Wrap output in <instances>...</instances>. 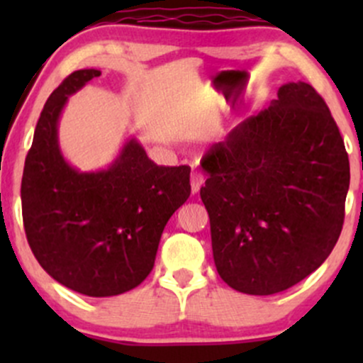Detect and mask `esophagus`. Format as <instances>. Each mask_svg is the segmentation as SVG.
Instances as JSON below:
<instances>
[{
	"instance_id": "obj_1",
	"label": "esophagus",
	"mask_w": 363,
	"mask_h": 363,
	"mask_svg": "<svg viewBox=\"0 0 363 363\" xmlns=\"http://www.w3.org/2000/svg\"><path fill=\"white\" fill-rule=\"evenodd\" d=\"M201 186H203L201 174H198V172L191 174V193L198 194L199 189H201Z\"/></svg>"
}]
</instances>
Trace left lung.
<instances>
[{
	"label": "left lung",
	"mask_w": 363,
	"mask_h": 363,
	"mask_svg": "<svg viewBox=\"0 0 363 363\" xmlns=\"http://www.w3.org/2000/svg\"><path fill=\"white\" fill-rule=\"evenodd\" d=\"M216 272L249 295L309 277L338 242L350 162L326 102L289 82L264 111L232 129L203 160Z\"/></svg>",
	"instance_id": "1"
}]
</instances>
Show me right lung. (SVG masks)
<instances>
[{"mask_svg": "<svg viewBox=\"0 0 363 363\" xmlns=\"http://www.w3.org/2000/svg\"><path fill=\"white\" fill-rule=\"evenodd\" d=\"M97 77L101 69H78L45 102L25 158L22 213L49 277L82 295L112 297L152 272L165 225L191 194V169L153 164L135 136L106 169L73 167L60 147L61 112Z\"/></svg>", "mask_w": 363, "mask_h": 363, "instance_id": "obj_1", "label": "right lung"}]
</instances>
